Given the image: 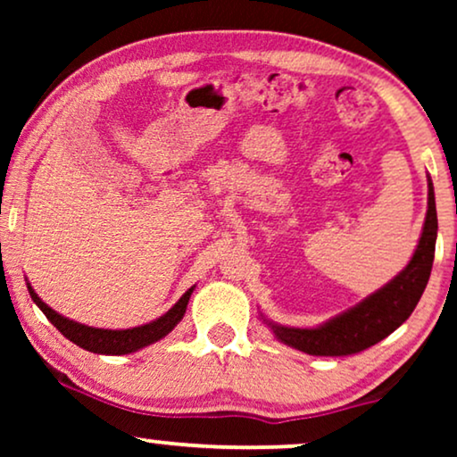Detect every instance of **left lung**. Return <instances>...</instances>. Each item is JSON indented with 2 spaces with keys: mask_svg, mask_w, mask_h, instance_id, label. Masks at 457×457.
<instances>
[{
  "mask_svg": "<svg viewBox=\"0 0 457 457\" xmlns=\"http://www.w3.org/2000/svg\"><path fill=\"white\" fill-rule=\"evenodd\" d=\"M436 228L439 224H436L435 189L433 180L428 179V210L420 241L410 264L395 278L368 295L364 302L316 328L280 327L268 320L266 324L278 341L310 355H352L377 345L402 327L420 302L433 270Z\"/></svg>",
  "mask_w": 457,
  "mask_h": 457,
  "instance_id": "1",
  "label": "left lung"
}]
</instances>
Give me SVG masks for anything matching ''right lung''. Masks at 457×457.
Masks as SVG:
<instances>
[{"mask_svg":"<svg viewBox=\"0 0 457 457\" xmlns=\"http://www.w3.org/2000/svg\"><path fill=\"white\" fill-rule=\"evenodd\" d=\"M27 285H29L30 299L39 305V310L47 316V320L52 322L54 327L66 337V339H71L74 345L83 347V349H87V352L104 353V355L133 353V352H137V349H143V347L152 345V343H155V341L164 339V337L180 322V318L185 316L187 303H189L191 293H193V289H195V287H191V289L187 291L185 295L166 312L164 316L158 318V320L143 324V327H135V328L110 330V328H93V327H87V324L74 322V320H71V318H64L55 310L49 308L46 302H41V297L37 295L33 287H30V283H27Z\"/></svg>","mask_w":457,"mask_h":457,"instance_id":"add662e5","label":"right lung"}]
</instances>
